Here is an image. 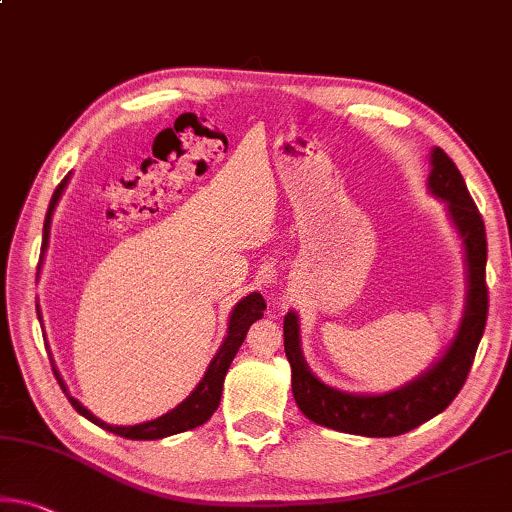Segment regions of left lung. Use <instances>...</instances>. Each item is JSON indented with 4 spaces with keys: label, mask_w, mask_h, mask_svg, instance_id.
I'll return each instance as SVG.
<instances>
[{
    "label": "left lung",
    "mask_w": 512,
    "mask_h": 512,
    "mask_svg": "<svg viewBox=\"0 0 512 512\" xmlns=\"http://www.w3.org/2000/svg\"><path fill=\"white\" fill-rule=\"evenodd\" d=\"M428 193L446 205V216L465 250V310L456 335L440 358L410 383L383 394H355L330 387L314 376L300 348V319L294 310H289L282 330L291 364V392L300 412L314 424L364 437L403 435L449 408L465 385L488 319L485 225L460 170L440 148L431 150Z\"/></svg>",
    "instance_id": "left-lung-1"
}]
</instances>
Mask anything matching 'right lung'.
<instances>
[{
  "label": "right lung",
  "mask_w": 512,
  "mask_h": 512,
  "mask_svg": "<svg viewBox=\"0 0 512 512\" xmlns=\"http://www.w3.org/2000/svg\"><path fill=\"white\" fill-rule=\"evenodd\" d=\"M72 173H68L63 177V182L56 186L54 196L50 200V207H47V216H45V225H43V246H40V262H38V273L36 278L40 275V269H43V259H45V250L50 246V227H52V216H54V209L59 205V200L63 196V191H66V186L70 182ZM266 310V303L262 294H257V291H250L248 296H243L237 305H234V310L230 312V321H227V332H225V339L221 348H218L214 360L209 362V367L205 371V376H202L200 383L196 385V389L186 396V399L175 405L173 410L166 412V415H161L152 421H143V424H136V426H111L107 421L97 419L91 410H86L84 405H81L75 396L68 394V387L63 383L59 369H56V364L52 360V353H50V362H52V371L56 380H59V385L63 392H66L68 401L72 403V408H75L81 417H86L88 421H93L95 426L104 428V431H109L113 435H120V437H127V440H161V437H168V435H177V433H184V431H191V428H198L205 424V421L214 415L218 403H221V394H223V380H225V373L230 369V364L234 360V355H237L239 346L243 344V339H246V332L248 328L253 326L255 321H259L264 316ZM36 312H38V321L40 326H43V314H40V307L36 303ZM47 346V344H45Z\"/></svg>",
  "instance_id": "obj_1"
}]
</instances>
